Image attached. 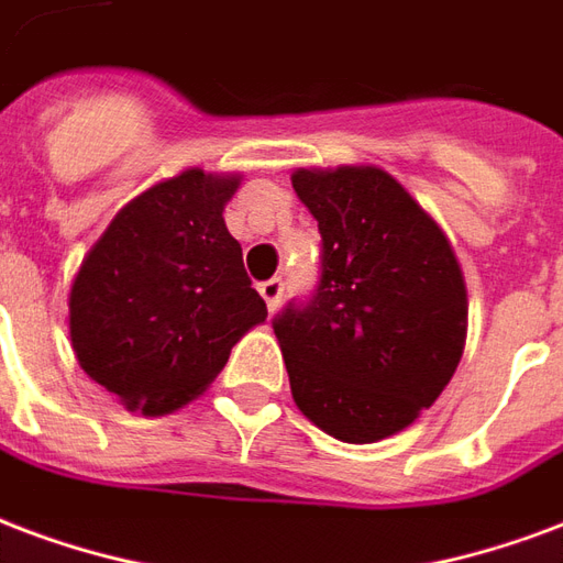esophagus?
Instances as JSON below:
<instances>
[{
  "label": "esophagus",
  "mask_w": 563,
  "mask_h": 563,
  "mask_svg": "<svg viewBox=\"0 0 563 563\" xmlns=\"http://www.w3.org/2000/svg\"><path fill=\"white\" fill-rule=\"evenodd\" d=\"M257 294L264 297V302H266V308H269V311H276L278 299H282V294H285V282H282V278H269V282H261V285H257Z\"/></svg>",
  "instance_id": "obj_1"
}]
</instances>
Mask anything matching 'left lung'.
<instances>
[{
	"label": "left lung",
	"instance_id": "obj_1",
	"mask_svg": "<svg viewBox=\"0 0 563 563\" xmlns=\"http://www.w3.org/2000/svg\"><path fill=\"white\" fill-rule=\"evenodd\" d=\"M323 236L308 306L276 317L290 395L323 433L367 445L407 430L466 346V278L437 219L377 166L297 168Z\"/></svg>",
	"mask_w": 563,
	"mask_h": 563
}]
</instances>
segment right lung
I'll return each instance as SVG.
<instances>
[{"mask_svg":"<svg viewBox=\"0 0 563 563\" xmlns=\"http://www.w3.org/2000/svg\"><path fill=\"white\" fill-rule=\"evenodd\" d=\"M240 180L201 168L159 180L118 210L76 269L74 356L130 412L168 416L196 400L266 320L222 217Z\"/></svg>","mask_w":563,"mask_h":563,"instance_id":"obj_1","label":"right lung"}]
</instances>
